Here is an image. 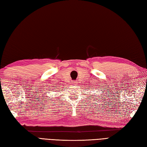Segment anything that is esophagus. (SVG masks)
<instances>
[{"mask_svg":"<svg viewBox=\"0 0 147 147\" xmlns=\"http://www.w3.org/2000/svg\"><path fill=\"white\" fill-rule=\"evenodd\" d=\"M77 83H78V82L76 81H73L72 82V84L73 85H76V84H77Z\"/></svg>","mask_w":147,"mask_h":147,"instance_id":"1","label":"esophagus"}]
</instances>
